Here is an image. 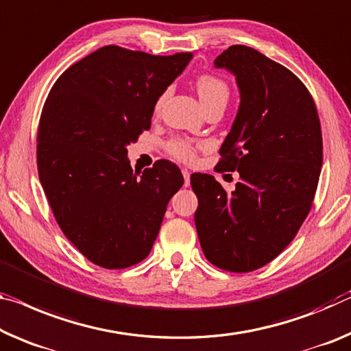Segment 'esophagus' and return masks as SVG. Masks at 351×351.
<instances>
[{"mask_svg": "<svg viewBox=\"0 0 351 351\" xmlns=\"http://www.w3.org/2000/svg\"><path fill=\"white\" fill-rule=\"evenodd\" d=\"M182 176H184V186L186 187L191 186V173H189V170L182 169Z\"/></svg>", "mask_w": 351, "mask_h": 351, "instance_id": "esophagus-1", "label": "esophagus"}]
</instances>
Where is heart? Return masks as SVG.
I'll list each match as a JSON object with an SVG mask.
<instances>
[{"mask_svg":"<svg viewBox=\"0 0 351 351\" xmlns=\"http://www.w3.org/2000/svg\"><path fill=\"white\" fill-rule=\"evenodd\" d=\"M197 92H198L199 99H202V103L209 101V99L217 98V97L228 98V87L225 82L219 80V77L210 76V75H203L198 77ZM164 99H165V93L164 95H160L158 98V101H156V110L162 106ZM169 149L175 158L182 159V160H191L193 159V156H195V147H193V143L191 141H187V138H176V141L170 143Z\"/></svg>","mask_w":351,"mask_h":351,"instance_id":"b5f03b06","label":"heart"}]
</instances>
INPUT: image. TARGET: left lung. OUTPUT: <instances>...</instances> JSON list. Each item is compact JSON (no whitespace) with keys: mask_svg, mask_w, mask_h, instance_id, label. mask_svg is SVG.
I'll return each mask as SVG.
<instances>
[{"mask_svg":"<svg viewBox=\"0 0 351 351\" xmlns=\"http://www.w3.org/2000/svg\"><path fill=\"white\" fill-rule=\"evenodd\" d=\"M214 66L234 75L241 93L219 162L241 181L228 193L213 175L193 173L195 226L209 263L245 274L292 242L313 206L324 158L320 121L303 82L256 49L232 45Z\"/></svg>","mask_w":351,"mask_h":351,"instance_id":"left-lung-1","label":"left lung"}]
</instances>
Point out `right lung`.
Returning a JSON list of instances; mask_svg holds the SVG:
<instances>
[{
  "instance_id": "1",
  "label": "right lung",
  "mask_w": 351,
  "mask_h": 351,
  "mask_svg": "<svg viewBox=\"0 0 351 351\" xmlns=\"http://www.w3.org/2000/svg\"><path fill=\"white\" fill-rule=\"evenodd\" d=\"M193 58L108 45L66 69L43 106L37 169L66 239L93 264L125 269L152 252L170 198L184 184L170 160L134 171L128 145Z\"/></svg>"
}]
</instances>
